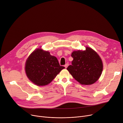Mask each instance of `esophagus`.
Returning <instances> with one entry per match:
<instances>
[{"instance_id":"esophagus-1","label":"esophagus","mask_w":123,"mask_h":123,"mask_svg":"<svg viewBox=\"0 0 123 123\" xmlns=\"http://www.w3.org/2000/svg\"><path fill=\"white\" fill-rule=\"evenodd\" d=\"M69 65V64H68V63H66L65 65H64V67H65V68H66L67 67V66Z\"/></svg>"}]
</instances>
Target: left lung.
Returning a JSON list of instances; mask_svg holds the SVG:
<instances>
[{
  "label": "left lung",
  "instance_id": "1",
  "mask_svg": "<svg viewBox=\"0 0 123 123\" xmlns=\"http://www.w3.org/2000/svg\"><path fill=\"white\" fill-rule=\"evenodd\" d=\"M71 57L73 58L72 65L68 66L67 70L80 84L90 85L99 79L103 64L97 52L86 47L84 51H73Z\"/></svg>",
  "mask_w": 123,
  "mask_h": 123
}]
</instances>
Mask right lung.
<instances>
[{
	"label": "right lung",
	"mask_w": 123,
	"mask_h": 123,
	"mask_svg": "<svg viewBox=\"0 0 123 123\" xmlns=\"http://www.w3.org/2000/svg\"><path fill=\"white\" fill-rule=\"evenodd\" d=\"M65 67L61 66L56 57L42 49L34 51L27 59L25 69L28 79L37 86H46Z\"/></svg>",
	"instance_id": "obj_1"
}]
</instances>
